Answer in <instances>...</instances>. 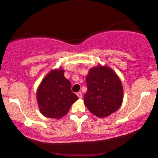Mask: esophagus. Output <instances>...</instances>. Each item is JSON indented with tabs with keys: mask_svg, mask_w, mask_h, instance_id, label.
<instances>
[{
	"mask_svg": "<svg viewBox=\"0 0 158 158\" xmlns=\"http://www.w3.org/2000/svg\"><path fill=\"white\" fill-rule=\"evenodd\" d=\"M77 96L79 98H82V93H81V92H79V93H77Z\"/></svg>",
	"mask_w": 158,
	"mask_h": 158,
	"instance_id": "1",
	"label": "esophagus"
}]
</instances>
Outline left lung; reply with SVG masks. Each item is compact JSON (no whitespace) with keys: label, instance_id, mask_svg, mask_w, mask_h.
Segmentation results:
<instances>
[{"label":"left lung","instance_id":"obj_1","mask_svg":"<svg viewBox=\"0 0 158 158\" xmlns=\"http://www.w3.org/2000/svg\"><path fill=\"white\" fill-rule=\"evenodd\" d=\"M87 92L84 103L98 117L110 116L123 102V86L117 75L109 67L91 69L86 76Z\"/></svg>","mask_w":158,"mask_h":158}]
</instances>
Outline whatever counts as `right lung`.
<instances>
[{"label": "right lung", "instance_id": "1", "mask_svg": "<svg viewBox=\"0 0 158 158\" xmlns=\"http://www.w3.org/2000/svg\"><path fill=\"white\" fill-rule=\"evenodd\" d=\"M78 96L71 90V82L62 69L52 70L43 79L37 91L41 113L46 117L59 119L69 110Z\"/></svg>", "mask_w": 158, "mask_h": 158}]
</instances>
